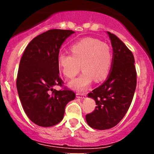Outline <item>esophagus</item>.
<instances>
[{
	"instance_id": "obj_1",
	"label": "esophagus",
	"mask_w": 154,
	"mask_h": 154,
	"mask_svg": "<svg viewBox=\"0 0 154 154\" xmlns=\"http://www.w3.org/2000/svg\"><path fill=\"white\" fill-rule=\"evenodd\" d=\"M86 96V93H77V98H81V99H83L85 98V97Z\"/></svg>"
}]
</instances>
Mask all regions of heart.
I'll return each mask as SVG.
<instances>
[{
	"mask_svg": "<svg viewBox=\"0 0 154 154\" xmlns=\"http://www.w3.org/2000/svg\"><path fill=\"white\" fill-rule=\"evenodd\" d=\"M71 54L61 53L58 56L59 67L65 77L72 79L80 71L78 78L69 83L78 91L86 89L95 79L96 82L106 78L112 63V52L109 45L94 38H85L70 47Z\"/></svg>",
	"mask_w": 154,
	"mask_h": 154,
	"instance_id": "obj_1",
	"label": "heart"
}]
</instances>
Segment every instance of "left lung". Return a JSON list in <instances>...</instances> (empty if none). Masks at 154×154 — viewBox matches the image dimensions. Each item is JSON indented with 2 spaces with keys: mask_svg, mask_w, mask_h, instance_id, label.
<instances>
[{
  "mask_svg": "<svg viewBox=\"0 0 154 154\" xmlns=\"http://www.w3.org/2000/svg\"><path fill=\"white\" fill-rule=\"evenodd\" d=\"M113 47L111 73L106 80L88 94L96 103L86 115L90 127L96 130L114 128L128 112L137 85V72L132 51L115 35L108 32Z\"/></svg>",
  "mask_w": 154,
  "mask_h": 154,
  "instance_id": "left-lung-1",
  "label": "left lung"
}]
</instances>
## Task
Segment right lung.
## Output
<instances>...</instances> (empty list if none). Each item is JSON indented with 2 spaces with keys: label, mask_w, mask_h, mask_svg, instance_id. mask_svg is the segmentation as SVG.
<instances>
[{
  "label": "right lung",
  "mask_w": 154,
  "mask_h": 154,
  "mask_svg": "<svg viewBox=\"0 0 154 154\" xmlns=\"http://www.w3.org/2000/svg\"><path fill=\"white\" fill-rule=\"evenodd\" d=\"M75 32L53 29L38 35L24 51L17 77L19 99L26 116L41 127H51L63 119L65 106L75 98V92L63 87L57 59L59 48ZM56 85L63 88L53 89Z\"/></svg>",
  "instance_id": "obj_1"
}]
</instances>
